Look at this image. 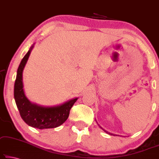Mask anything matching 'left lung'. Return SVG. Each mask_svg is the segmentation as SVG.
<instances>
[{
	"label": "left lung",
	"instance_id": "8db88e82",
	"mask_svg": "<svg viewBox=\"0 0 159 159\" xmlns=\"http://www.w3.org/2000/svg\"><path fill=\"white\" fill-rule=\"evenodd\" d=\"M100 128H101V127H100ZM102 130H103V129H102ZM104 130L105 133H108V134H110V135H113V134H112V133H107V131H106V130Z\"/></svg>",
	"mask_w": 159,
	"mask_h": 159
}]
</instances>
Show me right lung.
Here are the masks:
<instances>
[{
	"mask_svg": "<svg viewBox=\"0 0 159 159\" xmlns=\"http://www.w3.org/2000/svg\"><path fill=\"white\" fill-rule=\"evenodd\" d=\"M34 45L20 61L14 84V99L20 117L27 125L39 129L54 128L61 125L68 118L71 108L78 98H74L60 105L41 106L32 103L26 98L23 84V71L28 61Z\"/></svg>",
	"mask_w": 159,
	"mask_h": 159,
	"instance_id": "obj_1",
	"label": "right lung"
}]
</instances>
